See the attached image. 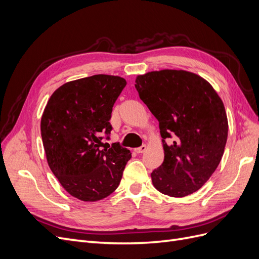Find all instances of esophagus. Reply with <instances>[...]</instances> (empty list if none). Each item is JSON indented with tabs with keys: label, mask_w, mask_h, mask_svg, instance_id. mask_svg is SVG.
Masks as SVG:
<instances>
[{
	"label": "esophagus",
	"mask_w": 259,
	"mask_h": 259,
	"mask_svg": "<svg viewBox=\"0 0 259 259\" xmlns=\"http://www.w3.org/2000/svg\"><path fill=\"white\" fill-rule=\"evenodd\" d=\"M146 149H147V146H146V145H143V146H140V147L136 148L135 150H136L137 153H143V152L146 151Z\"/></svg>",
	"instance_id": "esophagus-1"
}]
</instances>
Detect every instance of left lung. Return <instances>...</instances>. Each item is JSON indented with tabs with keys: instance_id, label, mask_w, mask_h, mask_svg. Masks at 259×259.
Returning <instances> with one entry per match:
<instances>
[{
	"instance_id": "left-lung-1",
	"label": "left lung",
	"mask_w": 259,
	"mask_h": 259,
	"mask_svg": "<svg viewBox=\"0 0 259 259\" xmlns=\"http://www.w3.org/2000/svg\"><path fill=\"white\" fill-rule=\"evenodd\" d=\"M135 88L163 138L165 155L151 173L153 186L175 198L199 190L217 168L228 137L221 97L203 77L184 70L139 75Z\"/></svg>"
}]
</instances>
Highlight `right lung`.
Returning <instances> with one entry per match:
<instances>
[{"label":"right lung","instance_id":"right-lung-1","mask_svg":"<svg viewBox=\"0 0 259 259\" xmlns=\"http://www.w3.org/2000/svg\"><path fill=\"white\" fill-rule=\"evenodd\" d=\"M126 85L123 77L95 74L53 93L41 120L49 166L72 197L94 202L119 186L132 153L108 143L112 107Z\"/></svg>","mask_w":259,"mask_h":259}]
</instances>
